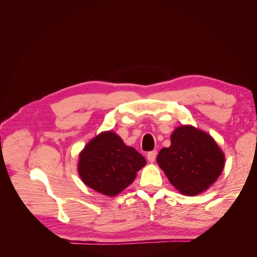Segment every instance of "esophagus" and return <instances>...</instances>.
Returning a JSON list of instances; mask_svg holds the SVG:
<instances>
[{
    "instance_id": "1",
    "label": "esophagus",
    "mask_w": 257,
    "mask_h": 257,
    "mask_svg": "<svg viewBox=\"0 0 257 257\" xmlns=\"http://www.w3.org/2000/svg\"><path fill=\"white\" fill-rule=\"evenodd\" d=\"M147 159H148V161L151 162V163L154 162L155 159H157V151H150V152H148Z\"/></svg>"
}]
</instances>
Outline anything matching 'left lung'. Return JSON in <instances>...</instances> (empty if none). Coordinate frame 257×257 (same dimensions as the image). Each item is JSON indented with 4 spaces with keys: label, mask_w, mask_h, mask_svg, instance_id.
<instances>
[{
    "label": "left lung",
    "mask_w": 257,
    "mask_h": 257,
    "mask_svg": "<svg viewBox=\"0 0 257 257\" xmlns=\"http://www.w3.org/2000/svg\"><path fill=\"white\" fill-rule=\"evenodd\" d=\"M170 142V147L160 151L157 161L179 192L195 196L216 181L223 172L225 157L211 136L192 125H182L174 131Z\"/></svg>",
    "instance_id": "left-lung-1"
}]
</instances>
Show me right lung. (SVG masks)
I'll use <instances>...</instances> for the list:
<instances>
[{"label":"right lung","instance_id":"add662e5","mask_svg":"<svg viewBox=\"0 0 257 257\" xmlns=\"http://www.w3.org/2000/svg\"><path fill=\"white\" fill-rule=\"evenodd\" d=\"M146 160L113 132H103L79 154L78 173L84 184L107 196H115L134 181Z\"/></svg>","mask_w":257,"mask_h":257}]
</instances>
